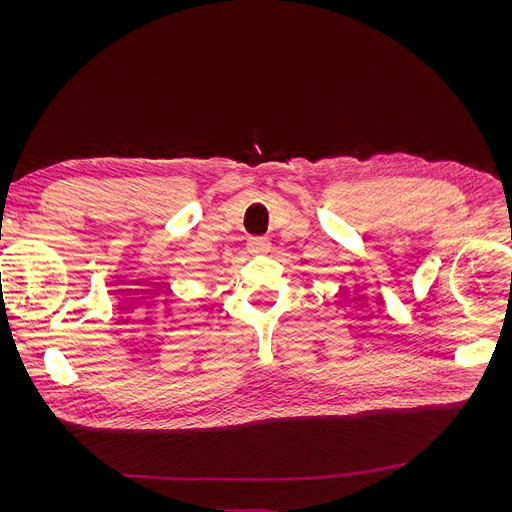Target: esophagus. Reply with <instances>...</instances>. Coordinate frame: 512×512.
I'll list each match as a JSON object with an SVG mask.
<instances>
[{
    "instance_id": "1",
    "label": "esophagus",
    "mask_w": 512,
    "mask_h": 512,
    "mask_svg": "<svg viewBox=\"0 0 512 512\" xmlns=\"http://www.w3.org/2000/svg\"><path fill=\"white\" fill-rule=\"evenodd\" d=\"M247 250H250L252 254H262L269 250V239L265 237H252L250 241H247Z\"/></svg>"
}]
</instances>
